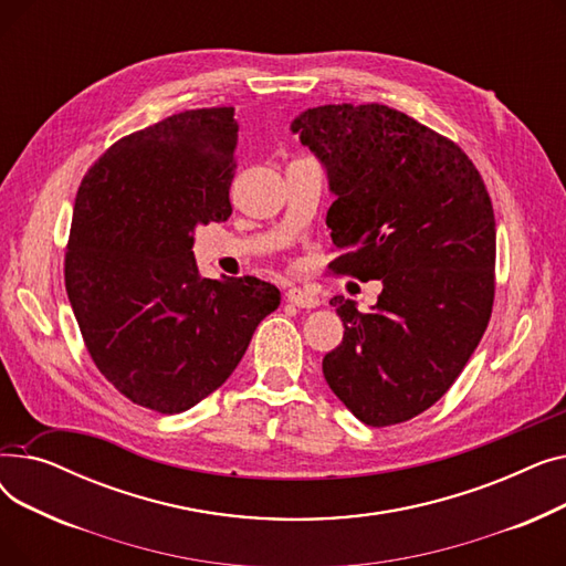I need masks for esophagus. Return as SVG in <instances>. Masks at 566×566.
I'll list each match as a JSON object with an SVG mask.
<instances>
[{
    "label": "esophagus",
    "instance_id": "1",
    "mask_svg": "<svg viewBox=\"0 0 566 566\" xmlns=\"http://www.w3.org/2000/svg\"><path fill=\"white\" fill-rule=\"evenodd\" d=\"M286 301L295 307H305V310H312V307H318L321 305V298L316 293L307 291V289H289L286 291Z\"/></svg>",
    "mask_w": 566,
    "mask_h": 566
}]
</instances>
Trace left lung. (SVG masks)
I'll return each instance as SVG.
<instances>
[{
	"instance_id": "8db88e82",
	"label": "left lung",
	"mask_w": 566,
	"mask_h": 566,
	"mask_svg": "<svg viewBox=\"0 0 566 566\" xmlns=\"http://www.w3.org/2000/svg\"><path fill=\"white\" fill-rule=\"evenodd\" d=\"M337 197L335 275L380 280L371 312L331 301L344 339L323 376L369 427L431 408L478 348L495 295V218L461 146L388 105H321L291 124Z\"/></svg>"
}]
</instances>
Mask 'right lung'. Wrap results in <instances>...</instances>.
I'll return each instance as SVG.
<instances>
[{
    "label": "right lung",
    "instance_id": "right-lung-1",
    "mask_svg": "<svg viewBox=\"0 0 566 566\" xmlns=\"http://www.w3.org/2000/svg\"><path fill=\"white\" fill-rule=\"evenodd\" d=\"M233 107L171 114L84 174L64 280L98 371L137 406L184 412L216 392L277 310L256 277H199L195 227L231 216Z\"/></svg>",
    "mask_w": 566,
    "mask_h": 566
}]
</instances>
